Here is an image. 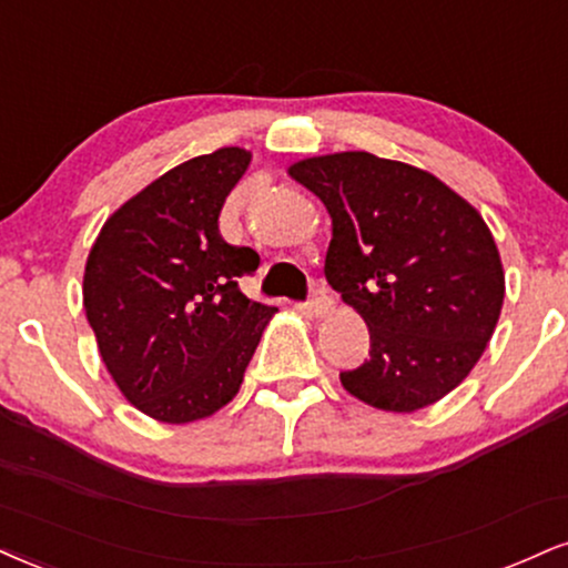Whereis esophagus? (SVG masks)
<instances>
[{"instance_id": "1", "label": "esophagus", "mask_w": 568, "mask_h": 568, "mask_svg": "<svg viewBox=\"0 0 568 568\" xmlns=\"http://www.w3.org/2000/svg\"><path fill=\"white\" fill-rule=\"evenodd\" d=\"M310 310H312V314H317V317H323V314L333 310V298H331V293H327L325 285H314L312 288Z\"/></svg>"}]
</instances>
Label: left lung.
<instances>
[{"mask_svg":"<svg viewBox=\"0 0 568 568\" xmlns=\"http://www.w3.org/2000/svg\"><path fill=\"white\" fill-rule=\"evenodd\" d=\"M288 174L325 203V277L371 331V357L341 384L386 413L439 402L500 320L505 272L487 222L434 174L365 150L296 161Z\"/></svg>","mask_w":568,"mask_h":568,"instance_id":"1","label":"left lung"}]
</instances>
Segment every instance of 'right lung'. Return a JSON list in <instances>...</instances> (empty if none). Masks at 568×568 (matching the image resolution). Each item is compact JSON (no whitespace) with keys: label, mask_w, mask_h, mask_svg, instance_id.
Listing matches in <instances>:
<instances>
[{"label":"right lung","mask_w":568,"mask_h":568,"mask_svg":"<svg viewBox=\"0 0 568 568\" xmlns=\"http://www.w3.org/2000/svg\"><path fill=\"white\" fill-rule=\"evenodd\" d=\"M251 163L219 148L169 169L113 211L89 251L84 312L108 373L140 413L193 423L243 384L275 306L237 277L258 254L219 235V211Z\"/></svg>","instance_id":"add662e5"}]
</instances>
